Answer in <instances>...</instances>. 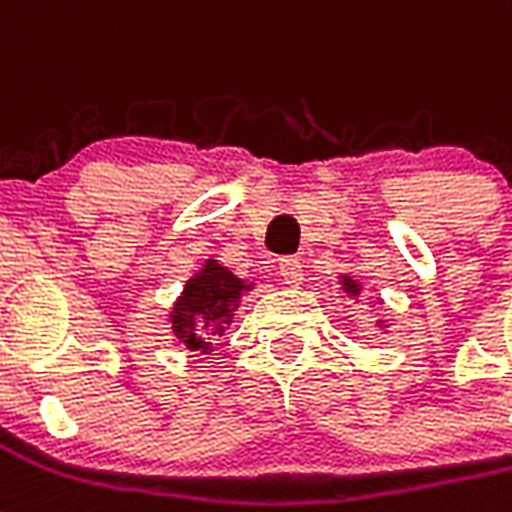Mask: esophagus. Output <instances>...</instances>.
<instances>
[{
    "label": "esophagus",
    "instance_id": "34e87169",
    "mask_svg": "<svg viewBox=\"0 0 512 512\" xmlns=\"http://www.w3.org/2000/svg\"><path fill=\"white\" fill-rule=\"evenodd\" d=\"M277 269H280V277H283V283L291 285V288H299L301 280H304L301 264L296 259H283Z\"/></svg>",
    "mask_w": 512,
    "mask_h": 512
}]
</instances>
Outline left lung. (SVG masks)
I'll use <instances>...</instances> for the list:
<instances>
[{"label": "left lung", "instance_id": "left-lung-1", "mask_svg": "<svg viewBox=\"0 0 512 512\" xmlns=\"http://www.w3.org/2000/svg\"><path fill=\"white\" fill-rule=\"evenodd\" d=\"M336 283H339V291H342L347 299L360 301V293H363V283H360V277L355 275V272H339V275H336ZM382 304H384L382 296H368V307H371V310H379ZM376 328H379L382 334H387V328H390V320L376 318Z\"/></svg>", "mask_w": 512, "mask_h": 512}]
</instances>
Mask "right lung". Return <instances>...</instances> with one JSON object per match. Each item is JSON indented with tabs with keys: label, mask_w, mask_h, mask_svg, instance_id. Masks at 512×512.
<instances>
[{
	"label": "right lung",
	"mask_w": 512,
	"mask_h": 512,
	"mask_svg": "<svg viewBox=\"0 0 512 512\" xmlns=\"http://www.w3.org/2000/svg\"><path fill=\"white\" fill-rule=\"evenodd\" d=\"M253 285V280L237 277L216 256L205 259L170 307L168 323L173 336L186 350L211 355L213 339L224 336L235 323V312L240 310L245 293L253 291Z\"/></svg>",
	"instance_id": "1"
}]
</instances>
